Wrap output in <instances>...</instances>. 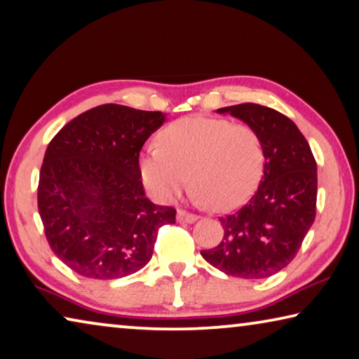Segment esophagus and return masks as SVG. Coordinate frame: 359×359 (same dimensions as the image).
<instances>
[{"label":"esophagus","mask_w":359,"mask_h":359,"mask_svg":"<svg viewBox=\"0 0 359 359\" xmlns=\"http://www.w3.org/2000/svg\"><path fill=\"white\" fill-rule=\"evenodd\" d=\"M176 219H178L180 223H196L198 217H197V215L187 213L184 210H178V212H176Z\"/></svg>","instance_id":"34e87169"}]
</instances>
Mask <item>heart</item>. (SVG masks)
<instances>
[{
    "instance_id": "b5f03b06",
    "label": "heart",
    "mask_w": 359,
    "mask_h": 359,
    "mask_svg": "<svg viewBox=\"0 0 359 359\" xmlns=\"http://www.w3.org/2000/svg\"><path fill=\"white\" fill-rule=\"evenodd\" d=\"M140 170L158 201H172L191 178L198 202L231 212L255 194L264 170V149L249 125L192 115L165 126L158 146L141 156Z\"/></svg>"
}]
</instances>
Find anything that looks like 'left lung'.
<instances>
[{"instance_id": "8db88e82", "label": "left lung", "mask_w": 359, "mask_h": 359, "mask_svg": "<svg viewBox=\"0 0 359 359\" xmlns=\"http://www.w3.org/2000/svg\"><path fill=\"white\" fill-rule=\"evenodd\" d=\"M217 112L233 115L257 131L264 170L249 203L219 218L222 242L201 255L234 278H269L294 260L316 217V162L305 136L278 110L247 102Z\"/></svg>"}]
</instances>
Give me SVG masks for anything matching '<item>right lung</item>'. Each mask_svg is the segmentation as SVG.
<instances>
[{
    "label": "right lung",
    "mask_w": 359,
    "mask_h": 359,
    "mask_svg": "<svg viewBox=\"0 0 359 359\" xmlns=\"http://www.w3.org/2000/svg\"><path fill=\"white\" fill-rule=\"evenodd\" d=\"M167 120L104 104L70 120L43 158L38 210L51 250L76 274L118 279L144 268L176 210L146 197L140 152Z\"/></svg>",
    "instance_id": "add662e5"
}]
</instances>
